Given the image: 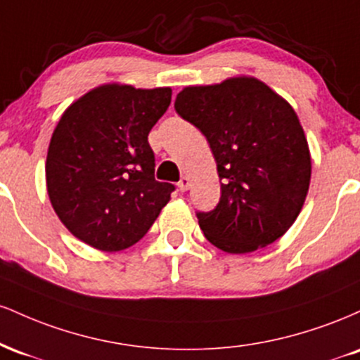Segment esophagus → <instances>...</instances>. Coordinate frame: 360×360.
<instances>
[{
  "mask_svg": "<svg viewBox=\"0 0 360 360\" xmlns=\"http://www.w3.org/2000/svg\"><path fill=\"white\" fill-rule=\"evenodd\" d=\"M177 188H179V191H188V188H189V177L188 176H183L179 179V183H177Z\"/></svg>",
  "mask_w": 360,
  "mask_h": 360,
  "instance_id": "34e87169",
  "label": "esophagus"
}]
</instances>
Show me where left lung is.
Returning <instances> with one entry per match:
<instances>
[{"instance_id": "8db88e82", "label": "left lung", "mask_w": 360, "mask_h": 360, "mask_svg": "<svg viewBox=\"0 0 360 360\" xmlns=\"http://www.w3.org/2000/svg\"><path fill=\"white\" fill-rule=\"evenodd\" d=\"M174 108L208 140L221 196L198 223L214 247L247 254L276 242L307 200L311 157L292 106L255 77L188 86Z\"/></svg>"}]
</instances>
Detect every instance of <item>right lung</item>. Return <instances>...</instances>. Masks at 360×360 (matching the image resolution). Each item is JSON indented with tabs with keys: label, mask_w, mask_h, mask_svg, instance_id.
Returning <instances> with one entry per match:
<instances>
[{
	"label": "right lung",
	"mask_w": 360,
	"mask_h": 360,
	"mask_svg": "<svg viewBox=\"0 0 360 360\" xmlns=\"http://www.w3.org/2000/svg\"><path fill=\"white\" fill-rule=\"evenodd\" d=\"M171 88L103 84L64 111L45 162L53 212L98 250L128 249L148 232L174 184L155 181L148 131L171 105Z\"/></svg>",
	"instance_id": "obj_1"
}]
</instances>
